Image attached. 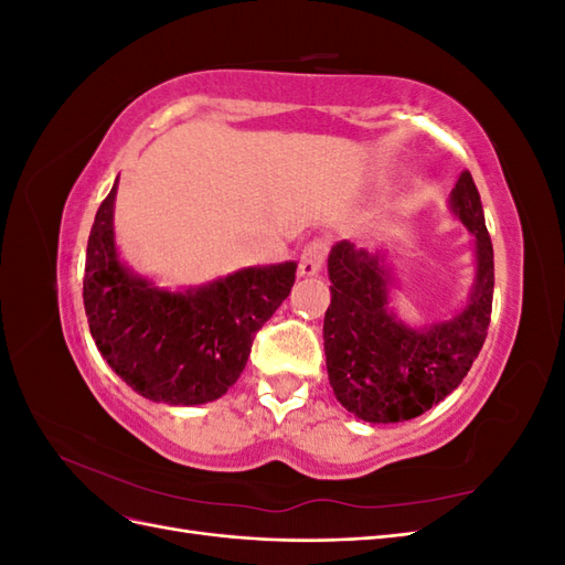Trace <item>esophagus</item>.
<instances>
[{
    "label": "esophagus",
    "instance_id": "34e87169",
    "mask_svg": "<svg viewBox=\"0 0 565 565\" xmlns=\"http://www.w3.org/2000/svg\"><path fill=\"white\" fill-rule=\"evenodd\" d=\"M324 254H328V245L316 241L311 245H306L301 252V262H299V276L301 278H313L322 270L324 264Z\"/></svg>",
    "mask_w": 565,
    "mask_h": 565
}]
</instances>
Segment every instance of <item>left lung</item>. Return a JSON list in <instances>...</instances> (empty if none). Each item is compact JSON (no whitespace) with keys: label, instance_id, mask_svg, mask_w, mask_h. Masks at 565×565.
<instances>
[{"label":"left lung","instance_id":"obj_1","mask_svg":"<svg viewBox=\"0 0 565 565\" xmlns=\"http://www.w3.org/2000/svg\"><path fill=\"white\" fill-rule=\"evenodd\" d=\"M448 207L473 235V282L467 301L424 328L391 309L396 285L386 252L349 241L330 249V309L322 339L328 377L337 401L370 424L415 419L438 405L467 377L486 341L492 311L494 264L481 195L469 172L455 183Z\"/></svg>","mask_w":565,"mask_h":565}]
</instances>
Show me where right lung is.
I'll return each mask as SVG.
<instances>
[{"label": "right lung", "mask_w": 565, "mask_h": 565, "mask_svg": "<svg viewBox=\"0 0 565 565\" xmlns=\"http://www.w3.org/2000/svg\"><path fill=\"white\" fill-rule=\"evenodd\" d=\"M117 181L96 212L84 264L92 337L117 377L143 398L212 403L241 377L254 334L295 285L297 262L247 266L198 287H158L119 259Z\"/></svg>", "instance_id": "add662e5"}]
</instances>
